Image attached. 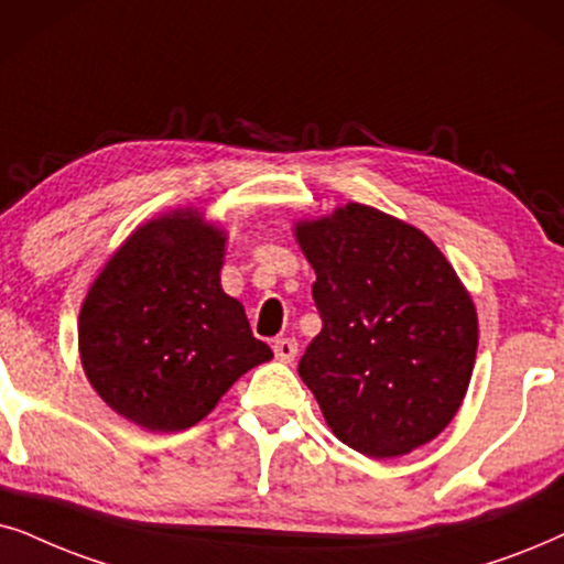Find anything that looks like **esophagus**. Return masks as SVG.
<instances>
[{
  "mask_svg": "<svg viewBox=\"0 0 564 564\" xmlns=\"http://www.w3.org/2000/svg\"><path fill=\"white\" fill-rule=\"evenodd\" d=\"M273 350H275V358L281 360V364H291V360L296 358V350H299V343L294 337H278L273 343Z\"/></svg>",
  "mask_w": 564,
  "mask_h": 564,
  "instance_id": "34e87169",
  "label": "esophagus"
}]
</instances>
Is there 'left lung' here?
<instances>
[{"instance_id": "1", "label": "left lung", "mask_w": 564, "mask_h": 564, "mask_svg": "<svg viewBox=\"0 0 564 564\" xmlns=\"http://www.w3.org/2000/svg\"><path fill=\"white\" fill-rule=\"evenodd\" d=\"M317 273L322 333L299 360L345 446L392 459L452 423L477 358V310L444 252L412 224L345 204L294 224Z\"/></svg>"}]
</instances>
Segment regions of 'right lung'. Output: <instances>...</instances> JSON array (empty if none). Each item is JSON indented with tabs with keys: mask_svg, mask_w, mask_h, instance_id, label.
Returning <instances> with one entry per match:
<instances>
[{
	"mask_svg": "<svg viewBox=\"0 0 564 564\" xmlns=\"http://www.w3.org/2000/svg\"><path fill=\"white\" fill-rule=\"evenodd\" d=\"M227 231L195 208L141 224L110 254L79 312L87 381L120 417L152 433L200 423L273 350L224 294Z\"/></svg>",
	"mask_w": 564,
	"mask_h": 564,
	"instance_id": "obj_1",
	"label": "right lung"
}]
</instances>
